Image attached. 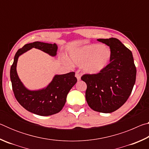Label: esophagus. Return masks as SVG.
I'll return each instance as SVG.
<instances>
[{"label": "esophagus", "instance_id": "esophagus-1", "mask_svg": "<svg viewBox=\"0 0 149 149\" xmlns=\"http://www.w3.org/2000/svg\"><path fill=\"white\" fill-rule=\"evenodd\" d=\"M75 77H76L78 81H79V80L81 79V75H80V74H79L78 72L75 73Z\"/></svg>", "mask_w": 149, "mask_h": 149}]
</instances>
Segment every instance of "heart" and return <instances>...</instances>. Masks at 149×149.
I'll return each mask as SVG.
<instances>
[{"instance_id":"obj_1","label":"heart","mask_w":149,"mask_h":149,"mask_svg":"<svg viewBox=\"0 0 149 149\" xmlns=\"http://www.w3.org/2000/svg\"><path fill=\"white\" fill-rule=\"evenodd\" d=\"M72 62L82 66L85 74L96 75L102 72L108 66L112 57L109 47L106 45H90L79 48L70 54ZM68 64H71L65 60Z\"/></svg>"}]
</instances>
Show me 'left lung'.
I'll return each instance as SVG.
<instances>
[{"mask_svg":"<svg viewBox=\"0 0 149 149\" xmlns=\"http://www.w3.org/2000/svg\"><path fill=\"white\" fill-rule=\"evenodd\" d=\"M112 52L110 64L99 74H85L81 77L86 83L85 98L93 110L111 113L127 101L134 86L137 70L132 51L116 38L99 39Z\"/></svg>","mask_w":149,"mask_h":149,"instance_id":"left-lung-1","label":"left lung"}]
</instances>
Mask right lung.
Masks as SVG:
<instances>
[{"instance_id":"obj_1","label":"right lung","mask_w":149,"mask_h":149,"mask_svg":"<svg viewBox=\"0 0 149 149\" xmlns=\"http://www.w3.org/2000/svg\"><path fill=\"white\" fill-rule=\"evenodd\" d=\"M32 48L41 50L52 56H56L58 50L57 45L55 43L35 41L25 45L17 50L10 68L12 90L17 102L29 112L42 116L55 114L64 107L67 95L76 84L77 78L75 77L74 72L62 75H55L47 87L37 91L27 89L17 75L16 66L20 55Z\"/></svg>"}]
</instances>
